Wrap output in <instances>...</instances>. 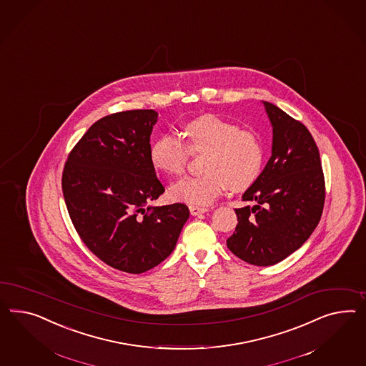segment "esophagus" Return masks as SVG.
Wrapping results in <instances>:
<instances>
[{
  "label": "esophagus",
  "mask_w": 366,
  "mask_h": 366,
  "mask_svg": "<svg viewBox=\"0 0 366 366\" xmlns=\"http://www.w3.org/2000/svg\"><path fill=\"white\" fill-rule=\"evenodd\" d=\"M189 210H190V214H192V216H199V214H202V213H207V212H208V208H202V207L190 205V207H189Z\"/></svg>",
  "instance_id": "34e87169"
}]
</instances>
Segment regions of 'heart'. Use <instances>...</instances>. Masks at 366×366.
Here are the masks:
<instances>
[{
	"label": "heart",
	"instance_id": "1",
	"mask_svg": "<svg viewBox=\"0 0 366 366\" xmlns=\"http://www.w3.org/2000/svg\"><path fill=\"white\" fill-rule=\"evenodd\" d=\"M188 147L177 133H161L150 145L154 168L177 176L188 164L189 150H207L199 176L185 177L170 188V197L190 205H208L227 189L244 190L257 179L264 164V148L257 133L238 129L216 114H202L184 125Z\"/></svg>",
	"mask_w": 366,
	"mask_h": 366
}]
</instances>
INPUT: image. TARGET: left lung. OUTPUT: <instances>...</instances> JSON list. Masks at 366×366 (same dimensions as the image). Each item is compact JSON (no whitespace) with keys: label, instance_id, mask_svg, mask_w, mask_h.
I'll return each instance as SVG.
<instances>
[{"label":"left lung","instance_id":"obj_1","mask_svg":"<svg viewBox=\"0 0 366 366\" xmlns=\"http://www.w3.org/2000/svg\"><path fill=\"white\" fill-rule=\"evenodd\" d=\"M273 127L272 157L242 194L229 250L247 264L270 267L310 237L322 214L325 179L320 152L304 124L264 101Z\"/></svg>","mask_w":366,"mask_h":366}]
</instances>
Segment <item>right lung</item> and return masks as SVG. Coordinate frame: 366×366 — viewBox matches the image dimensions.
<instances>
[{
	"label": "right lung",
	"instance_id": "add662e5",
	"mask_svg": "<svg viewBox=\"0 0 366 366\" xmlns=\"http://www.w3.org/2000/svg\"><path fill=\"white\" fill-rule=\"evenodd\" d=\"M153 109L94 122L71 149L62 173L70 219L82 242L109 267L139 274L174 250L188 221L184 204L147 207L165 188L150 161Z\"/></svg>",
	"mask_w": 366,
	"mask_h": 366
}]
</instances>
